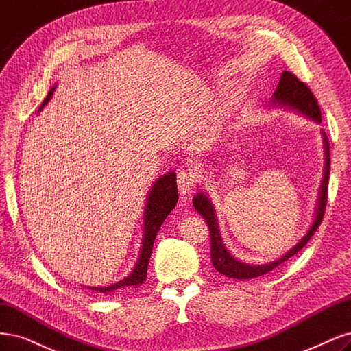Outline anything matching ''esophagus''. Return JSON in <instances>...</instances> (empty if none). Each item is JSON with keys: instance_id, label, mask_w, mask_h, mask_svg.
<instances>
[{"instance_id": "obj_1", "label": "esophagus", "mask_w": 351, "mask_h": 351, "mask_svg": "<svg viewBox=\"0 0 351 351\" xmlns=\"http://www.w3.org/2000/svg\"><path fill=\"white\" fill-rule=\"evenodd\" d=\"M195 176H193L191 173L189 171H184V170H180L178 174H177V187H178V191L180 195H189V193L191 191L193 186H195Z\"/></svg>"}]
</instances>
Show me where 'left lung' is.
I'll return each mask as SVG.
<instances>
[{"label": "left lung", "instance_id": "1", "mask_svg": "<svg viewBox=\"0 0 351 351\" xmlns=\"http://www.w3.org/2000/svg\"><path fill=\"white\" fill-rule=\"evenodd\" d=\"M270 106L274 107H285L289 110H293L302 116L311 119L312 122L321 123V112L318 101L313 97L312 91L308 88L305 82L299 81L292 72L283 71L279 84L274 94L271 95ZM322 141H324V154H325V164H324V176L321 181L319 196L318 203L315 208V217L311 223L306 234L302 237L298 243L286 251L283 256L276 258L274 261L265 263V264H248L244 261H239L235 258L231 252H229L223 244L221 237L219 223H217V216L213 208V203L209 199V196L203 190H199L197 195L193 197V206L203 216V219L208 222L209 231H210V258L213 267L219 271L221 274L226 277H232V279H254V277L263 276L265 273L271 271L277 265L287 261L291 257H293L296 252H299L302 248L306 245L313 232L317 231V228L321 225L325 204H327V193H328V178H330V143L328 138L322 130Z\"/></svg>", "mask_w": 351, "mask_h": 351}]
</instances>
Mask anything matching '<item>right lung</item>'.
Wrapping results in <instances>:
<instances>
[{
	"mask_svg": "<svg viewBox=\"0 0 351 351\" xmlns=\"http://www.w3.org/2000/svg\"><path fill=\"white\" fill-rule=\"evenodd\" d=\"M56 90V84L47 93V97L43 100L39 112L43 110V107L49 103L52 99L53 91ZM177 177L174 171L165 173L160 178L154 181L152 187L148 191L147 196V204H145V212H143V238H142V245L139 251V257L135 263V267L132 271L123 277L122 280H119L113 285L108 286H86L91 291H95L99 293H112L116 292L117 289H126V287H136L147 280V270H148V263L151 258V252L154 247V241L156 234H158L162 222L165 217L170 215V212L176 208L178 195H177Z\"/></svg>",
	"mask_w": 351,
	"mask_h": 351,
	"instance_id": "right-lung-1",
	"label": "right lung"
}]
</instances>
